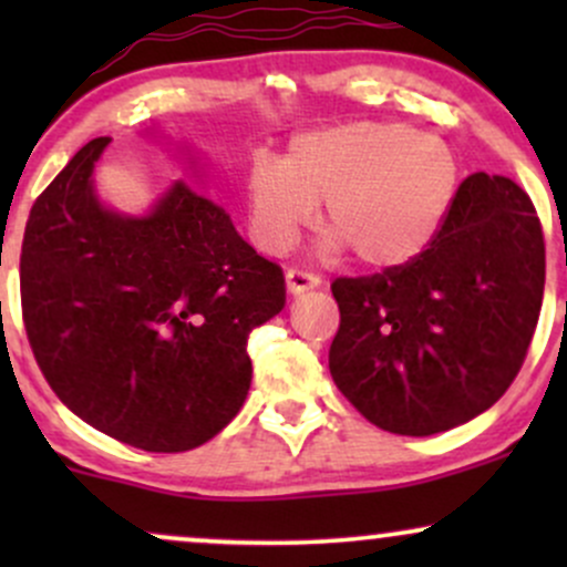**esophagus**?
I'll use <instances>...</instances> for the list:
<instances>
[{
    "label": "esophagus",
    "mask_w": 567,
    "mask_h": 567,
    "mask_svg": "<svg viewBox=\"0 0 567 567\" xmlns=\"http://www.w3.org/2000/svg\"><path fill=\"white\" fill-rule=\"evenodd\" d=\"M285 282H288V290L292 292V296H298V292L317 288V285H320V277L311 275V271H303V269H288Z\"/></svg>",
    "instance_id": "1"
}]
</instances>
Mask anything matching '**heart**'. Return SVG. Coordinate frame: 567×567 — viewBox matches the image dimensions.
<instances>
[{"mask_svg":"<svg viewBox=\"0 0 567 567\" xmlns=\"http://www.w3.org/2000/svg\"><path fill=\"white\" fill-rule=\"evenodd\" d=\"M461 162L442 138L405 122H351L292 141L285 159L256 157L245 194L252 234L285 252L315 218L330 243L370 269L421 256L451 218Z\"/></svg>","mask_w":567,"mask_h":567,"instance_id":"heart-1","label":"heart"}]
</instances>
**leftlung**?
Segmentation results:
<instances>
[{
  "label": "left lung",
  "mask_w": 567,
  "mask_h": 567,
  "mask_svg": "<svg viewBox=\"0 0 567 567\" xmlns=\"http://www.w3.org/2000/svg\"><path fill=\"white\" fill-rule=\"evenodd\" d=\"M544 279L530 197L504 175L474 173L415 261L330 285L341 311L330 375L383 432L426 437L466 424L517 379Z\"/></svg>",
  "instance_id": "left-lung-1"
}]
</instances>
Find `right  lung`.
Instances as JSON below:
<instances>
[{"mask_svg": "<svg viewBox=\"0 0 567 567\" xmlns=\"http://www.w3.org/2000/svg\"><path fill=\"white\" fill-rule=\"evenodd\" d=\"M106 146H82L31 207L25 336L82 421L141 451L184 453L243 408L247 336L282 311L285 277L186 181L146 218L101 207L90 175Z\"/></svg>", "mask_w": 567, "mask_h": 567, "instance_id": "add662e5", "label": "right lung"}]
</instances>
